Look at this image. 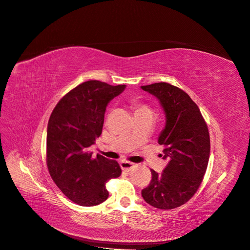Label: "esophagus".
Segmentation results:
<instances>
[{"label":"esophagus","mask_w":250,"mask_h":250,"mask_svg":"<svg viewBox=\"0 0 250 250\" xmlns=\"http://www.w3.org/2000/svg\"><path fill=\"white\" fill-rule=\"evenodd\" d=\"M135 166H136L135 163L129 162V161H122L121 162L122 169L123 170H126V171H128V170H130V169H133Z\"/></svg>","instance_id":"obj_1"}]
</instances>
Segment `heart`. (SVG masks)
Instances as JSON below:
<instances>
[{
  "mask_svg": "<svg viewBox=\"0 0 250 250\" xmlns=\"http://www.w3.org/2000/svg\"><path fill=\"white\" fill-rule=\"evenodd\" d=\"M134 107H135V112H140V111H152L151 108L148 106L147 104H144V103H141V102H138V101H135L134 102Z\"/></svg>",
  "mask_w": 250,
  "mask_h": 250,
  "instance_id": "heart-1",
  "label": "heart"
}]
</instances>
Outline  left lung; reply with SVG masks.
<instances>
[{
  "mask_svg": "<svg viewBox=\"0 0 250 250\" xmlns=\"http://www.w3.org/2000/svg\"><path fill=\"white\" fill-rule=\"evenodd\" d=\"M142 89L160 100L166 113V125L158 139L164 145L168 164L162 173L151 169L150 185L142 190L149 205L171 209L188 203L198 191L208 163V128L198 105L187 92L160 82Z\"/></svg>",
  "mask_w": 250,
  "mask_h": 250,
  "instance_id": "1",
  "label": "left lung"
}]
</instances>
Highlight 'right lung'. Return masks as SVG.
Returning <instances> with one entry per match:
<instances>
[{
    "instance_id": "right-lung-1",
    "label": "right lung",
    "mask_w": 250,
    "mask_h": 250,
    "mask_svg": "<svg viewBox=\"0 0 250 250\" xmlns=\"http://www.w3.org/2000/svg\"><path fill=\"white\" fill-rule=\"evenodd\" d=\"M125 88L86 81L68 92L50 114L46 136L48 172L62 192L80 206L103 203L109 194L106 182L122 174L115 160L99 154L93 158L88 148L101 135L106 105Z\"/></svg>"
}]
</instances>
